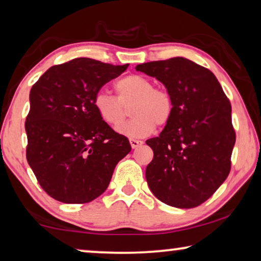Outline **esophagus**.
I'll list each match as a JSON object with an SVG mask.
<instances>
[{
    "instance_id": "34e87169",
    "label": "esophagus",
    "mask_w": 261,
    "mask_h": 261,
    "mask_svg": "<svg viewBox=\"0 0 261 261\" xmlns=\"http://www.w3.org/2000/svg\"><path fill=\"white\" fill-rule=\"evenodd\" d=\"M129 142H130L132 148H138L139 146L142 145L141 140H137V139H129Z\"/></svg>"
}]
</instances>
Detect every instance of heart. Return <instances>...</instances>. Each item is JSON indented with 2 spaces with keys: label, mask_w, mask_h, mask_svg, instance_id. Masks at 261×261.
<instances>
[{
  "label": "heart",
  "mask_w": 261,
  "mask_h": 261,
  "mask_svg": "<svg viewBox=\"0 0 261 261\" xmlns=\"http://www.w3.org/2000/svg\"><path fill=\"white\" fill-rule=\"evenodd\" d=\"M114 88L116 96L99 92L94 97V107L108 126H121L129 115V108L134 119L119 129L128 137H147L155 126L165 127L171 121L174 113L173 97L166 89L155 88L149 79L128 75L116 81Z\"/></svg>",
  "instance_id": "1"
}]
</instances>
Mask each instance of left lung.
<instances>
[{
	"label": "left lung",
	"instance_id": "left-lung-1",
	"mask_svg": "<svg viewBox=\"0 0 261 261\" xmlns=\"http://www.w3.org/2000/svg\"><path fill=\"white\" fill-rule=\"evenodd\" d=\"M156 77L174 102V113L156 138L147 184L166 205L193 208L214 194L231 171L236 130L231 102L214 74L185 58L138 65Z\"/></svg>",
	"mask_w": 261,
	"mask_h": 261
}]
</instances>
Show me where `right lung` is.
Returning <instances> with one entry per match:
<instances>
[{
	"label": "right lung",
	"mask_w": 261,
	"mask_h": 261,
	"mask_svg": "<svg viewBox=\"0 0 261 261\" xmlns=\"http://www.w3.org/2000/svg\"><path fill=\"white\" fill-rule=\"evenodd\" d=\"M128 65L94 59L56 65L30 90L25 119L27 161L53 199L86 203L107 190L118 162L130 152L128 139L97 114L94 97Z\"/></svg>",
	"instance_id": "obj_1"
}]
</instances>
